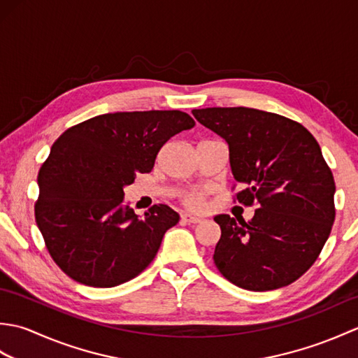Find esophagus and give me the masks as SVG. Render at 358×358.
<instances>
[{"label":"esophagus","mask_w":358,"mask_h":358,"mask_svg":"<svg viewBox=\"0 0 358 358\" xmlns=\"http://www.w3.org/2000/svg\"><path fill=\"white\" fill-rule=\"evenodd\" d=\"M181 222L189 223V224H196V223H201V218L192 217V215H189V214H183V215H181Z\"/></svg>","instance_id":"obj_1"}]
</instances>
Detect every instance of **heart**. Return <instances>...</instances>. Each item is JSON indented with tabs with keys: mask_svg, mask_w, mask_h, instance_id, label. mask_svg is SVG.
<instances>
[{
	"mask_svg": "<svg viewBox=\"0 0 358 358\" xmlns=\"http://www.w3.org/2000/svg\"><path fill=\"white\" fill-rule=\"evenodd\" d=\"M181 201H183V204L187 209L201 210L204 208V194L200 191L186 192L183 196H181Z\"/></svg>",
	"mask_w": 358,
	"mask_h": 358,
	"instance_id": "b5f03b06",
	"label": "heart"
}]
</instances>
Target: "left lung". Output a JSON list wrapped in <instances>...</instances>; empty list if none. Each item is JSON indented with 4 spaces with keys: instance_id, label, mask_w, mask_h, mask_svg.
<instances>
[{
    "instance_id": "obj_1",
    "label": "left lung",
    "mask_w": 358,
    "mask_h": 358,
    "mask_svg": "<svg viewBox=\"0 0 358 358\" xmlns=\"http://www.w3.org/2000/svg\"><path fill=\"white\" fill-rule=\"evenodd\" d=\"M199 123L229 146L237 194L245 206L258 204L250 222L226 214L214 263L235 286L272 291L291 285L310 266L336 220L332 172L322 149L296 121L250 108L194 109Z\"/></svg>"
}]
</instances>
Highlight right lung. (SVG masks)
I'll return each mask as SVG.
<instances>
[{
    "mask_svg": "<svg viewBox=\"0 0 358 358\" xmlns=\"http://www.w3.org/2000/svg\"><path fill=\"white\" fill-rule=\"evenodd\" d=\"M195 121L181 110L104 113L67 129L38 173V229L50 257L81 285L113 287L154 260L180 215L155 204L140 218L124 187L154 169L163 144Z\"/></svg>",
    "mask_w": 358,
    "mask_h": 358,
    "instance_id": "obj_1",
    "label": "right lung"
}]
</instances>
